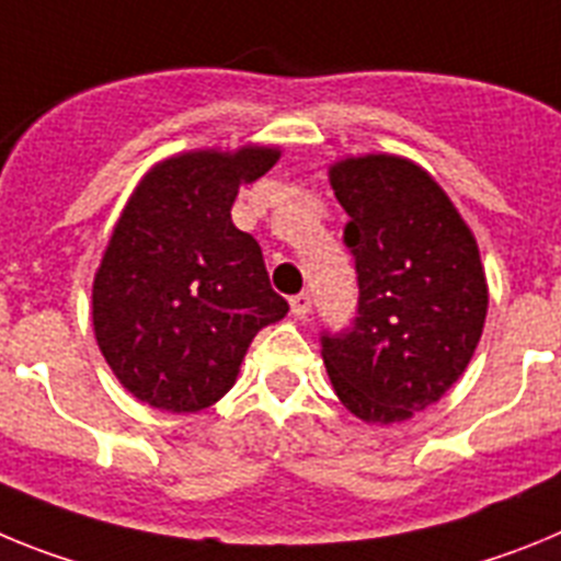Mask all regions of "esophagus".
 I'll return each instance as SVG.
<instances>
[{
  "label": "esophagus",
  "mask_w": 561,
  "mask_h": 561,
  "mask_svg": "<svg viewBox=\"0 0 561 561\" xmlns=\"http://www.w3.org/2000/svg\"><path fill=\"white\" fill-rule=\"evenodd\" d=\"M289 306H291V314H295L297 320H306V317H309V311H311V297L306 295V291H300V295L291 297Z\"/></svg>",
  "instance_id": "obj_1"
}]
</instances>
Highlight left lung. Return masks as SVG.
<instances>
[{"instance_id": "obj_1", "label": "left lung", "mask_w": 561, "mask_h": 561, "mask_svg": "<svg viewBox=\"0 0 561 561\" xmlns=\"http://www.w3.org/2000/svg\"><path fill=\"white\" fill-rule=\"evenodd\" d=\"M356 261L354 325L323 334L334 393L356 419L396 424L427 410L466 370L489 286L472 230L427 171L393 153L329 168Z\"/></svg>"}]
</instances>
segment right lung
<instances>
[{
    "instance_id": "right-lung-1",
    "label": "right lung",
    "mask_w": 561,
    "mask_h": 561,
    "mask_svg": "<svg viewBox=\"0 0 561 561\" xmlns=\"http://www.w3.org/2000/svg\"><path fill=\"white\" fill-rule=\"evenodd\" d=\"M280 151H187L134 187L92 284L101 354L123 388L165 413H196L236 385L252 336L286 317L264 255L230 219L238 187Z\"/></svg>"
}]
</instances>
